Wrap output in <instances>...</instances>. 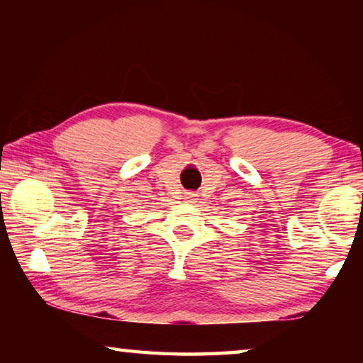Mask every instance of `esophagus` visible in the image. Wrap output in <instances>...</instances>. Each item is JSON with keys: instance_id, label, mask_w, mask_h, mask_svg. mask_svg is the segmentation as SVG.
Masks as SVG:
<instances>
[{"instance_id": "obj_1", "label": "esophagus", "mask_w": 363, "mask_h": 363, "mask_svg": "<svg viewBox=\"0 0 363 363\" xmlns=\"http://www.w3.org/2000/svg\"><path fill=\"white\" fill-rule=\"evenodd\" d=\"M189 199H192V196H189Z\"/></svg>"}]
</instances>
